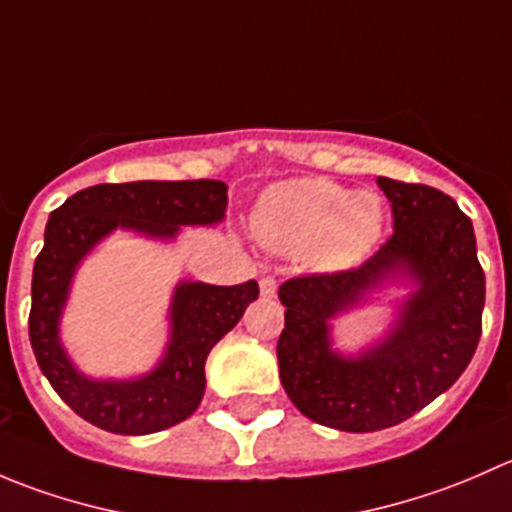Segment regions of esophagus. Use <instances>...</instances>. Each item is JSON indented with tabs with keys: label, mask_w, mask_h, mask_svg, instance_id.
I'll use <instances>...</instances> for the list:
<instances>
[{
	"label": "esophagus",
	"mask_w": 512,
	"mask_h": 512,
	"mask_svg": "<svg viewBox=\"0 0 512 512\" xmlns=\"http://www.w3.org/2000/svg\"><path fill=\"white\" fill-rule=\"evenodd\" d=\"M275 292H277V280L272 275H262L260 277V294L265 299H272L275 297Z\"/></svg>",
	"instance_id": "34e87169"
}]
</instances>
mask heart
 <instances>
[{
  "label": "heart",
  "mask_w": 512,
  "mask_h": 512,
  "mask_svg": "<svg viewBox=\"0 0 512 512\" xmlns=\"http://www.w3.org/2000/svg\"><path fill=\"white\" fill-rule=\"evenodd\" d=\"M384 227V205L374 193H349L327 178H294L257 203L252 230L275 252L309 250L317 265L342 267L374 247Z\"/></svg>",
  "instance_id": "obj_1"
}]
</instances>
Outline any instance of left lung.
I'll return each instance as SVG.
<instances>
[{"instance_id":"1","label":"left lung","mask_w":512,"mask_h":512,"mask_svg":"<svg viewBox=\"0 0 512 512\" xmlns=\"http://www.w3.org/2000/svg\"><path fill=\"white\" fill-rule=\"evenodd\" d=\"M376 183L394 213L389 240L359 267L289 277L280 287L287 307L277 342L282 386L304 416L352 433L396 426L451 389L483 329L485 275L471 218L431 185ZM399 266L422 287L395 334L359 360L334 355L326 319Z\"/></svg>"}]
</instances>
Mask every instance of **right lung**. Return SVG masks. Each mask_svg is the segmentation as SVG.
Here are the masks:
<instances>
[{"instance_id": "1", "label": "right lung", "mask_w": 512, "mask_h": 512, "mask_svg": "<svg viewBox=\"0 0 512 512\" xmlns=\"http://www.w3.org/2000/svg\"><path fill=\"white\" fill-rule=\"evenodd\" d=\"M223 180H136L79 190L49 215L44 247L34 262L29 339L39 369L81 418L123 436H143L185 421L205 394V359L257 299L255 280L218 287L183 282L175 289L173 337L153 374L138 381H91L76 374L56 327L71 275L81 257L116 227L173 237L180 225L223 220Z\"/></svg>"}]
</instances>
